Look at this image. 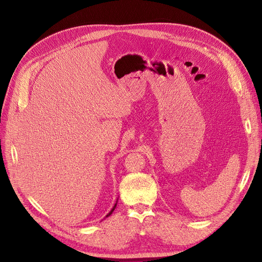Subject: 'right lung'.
Masks as SVG:
<instances>
[{
  "instance_id": "1",
  "label": "right lung",
  "mask_w": 262,
  "mask_h": 262,
  "mask_svg": "<svg viewBox=\"0 0 262 262\" xmlns=\"http://www.w3.org/2000/svg\"><path fill=\"white\" fill-rule=\"evenodd\" d=\"M117 202H118V199H117V201H116V203H115V205H114V207H113V209L112 210H110V212L107 214V215H106V217H108L109 215H112V213L114 212V210L116 209V207H117Z\"/></svg>"
}]
</instances>
